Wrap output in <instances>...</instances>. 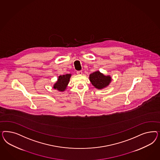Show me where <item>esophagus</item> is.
Instances as JSON below:
<instances>
[{"label": "esophagus", "mask_w": 160, "mask_h": 160, "mask_svg": "<svg viewBox=\"0 0 160 160\" xmlns=\"http://www.w3.org/2000/svg\"><path fill=\"white\" fill-rule=\"evenodd\" d=\"M77 74H79V75H81V74H82V71H77Z\"/></svg>", "instance_id": "1"}]
</instances>
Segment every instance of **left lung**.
Wrapping results in <instances>:
<instances>
[{"label":"left lung","mask_w":160,"mask_h":160,"mask_svg":"<svg viewBox=\"0 0 160 160\" xmlns=\"http://www.w3.org/2000/svg\"><path fill=\"white\" fill-rule=\"evenodd\" d=\"M89 78L92 85L98 89L107 87L112 81V78L110 76H104L98 71L90 74Z\"/></svg>","instance_id":"1"}]
</instances>
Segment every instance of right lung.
<instances>
[{
  "label": "right lung",
  "mask_w": 160,
  "mask_h": 160,
  "mask_svg": "<svg viewBox=\"0 0 160 160\" xmlns=\"http://www.w3.org/2000/svg\"><path fill=\"white\" fill-rule=\"evenodd\" d=\"M70 77H71L70 74H67L63 76H60L58 77L57 82L54 84V88L57 89L60 92L64 91L66 88L67 87L68 83L69 82Z\"/></svg>",
  "instance_id": "add662e5"
}]
</instances>
